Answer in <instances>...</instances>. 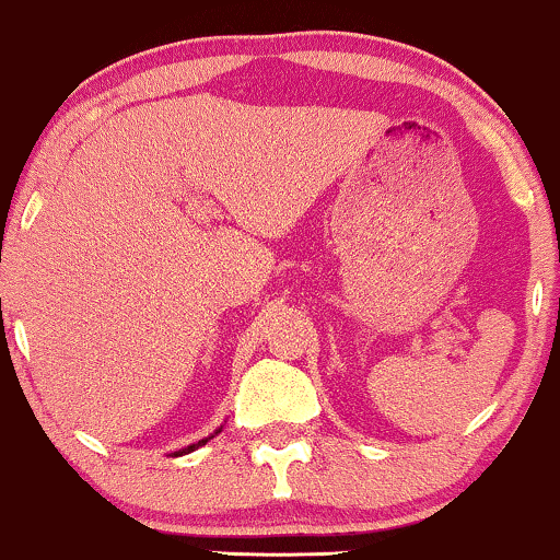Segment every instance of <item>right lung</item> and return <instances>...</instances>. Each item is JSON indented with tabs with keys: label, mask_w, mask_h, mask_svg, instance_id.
Masks as SVG:
<instances>
[{
	"label": "right lung",
	"mask_w": 560,
	"mask_h": 560,
	"mask_svg": "<svg viewBox=\"0 0 560 560\" xmlns=\"http://www.w3.org/2000/svg\"><path fill=\"white\" fill-rule=\"evenodd\" d=\"M219 433V431H217ZM206 441H209V439H206ZM206 441H198V443H194V446H188V448H183V451H178V454H175V456H180V454H190V451H196L198 446H203V443Z\"/></svg>",
	"instance_id": "obj_1"
}]
</instances>
